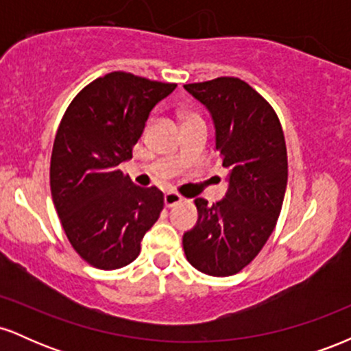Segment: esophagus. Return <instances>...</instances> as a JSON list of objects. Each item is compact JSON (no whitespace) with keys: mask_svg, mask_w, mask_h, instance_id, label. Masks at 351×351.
Wrapping results in <instances>:
<instances>
[{"mask_svg":"<svg viewBox=\"0 0 351 351\" xmlns=\"http://www.w3.org/2000/svg\"><path fill=\"white\" fill-rule=\"evenodd\" d=\"M183 201V196L178 195V193L175 191H168L167 195H165V206L167 208H173L175 204H178Z\"/></svg>","mask_w":351,"mask_h":351,"instance_id":"34e87169","label":"esophagus"}]
</instances>
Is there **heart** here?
I'll return each instance as SVG.
<instances>
[{"mask_svg":"<svg viewBox=\"0 0 351 351\" xmlns=\"http://www.w3.org/2000/svg\"><path fill=\"white\" fill-rule=\"evenodd\" d=\"M183 120L184 123H186V122H193V120H201V117L196 114V112H186V114L183 115Z\"/></svg>","mask_w":351,"mask_h":351,"instance_id":"1","label":"heart"}]
</instances>
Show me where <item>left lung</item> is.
<instances>
[{
  "mask_svg": "<svg viewBox=\"0 0 351 351\" xmlns=\"http://www.w3.org/2000/svg\"><path fill=\"white\" fill-rule=\"evenodd\" d=\"M215 120L216 150L229 170L226 198H196L198 223L184 232L188 263L215 277L251 264L272 234L287 186V148L276 110L237 77L186 84Z\"/></svg>",
  "mask_w": 351,
  "mask_h": 351,
  "instance_id": "left-lung-1",
  "label": "left lung"
}]
</instances>
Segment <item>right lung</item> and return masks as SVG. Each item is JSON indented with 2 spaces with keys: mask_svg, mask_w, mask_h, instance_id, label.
Instances as JSON below:
<instances>
[{
  "mask_svg": "<svg viewBox=\"0 0 351 351\" xmlns=\"http://www.w3.org/2000/svg\"><path fill=\"white\" fill-rule=\"evenodd\" d=\"M176 84L110 72L75 95L51 155V193L74 251L104 271L135 261L165 206L158 188H140L119 165L132 158L148 115Z\"/></svg>",
  "mask_w": 351,
  "mask_h": 351,
  "instance_id": "obj_1",
  "label": "right lung"
}]
</instances>
